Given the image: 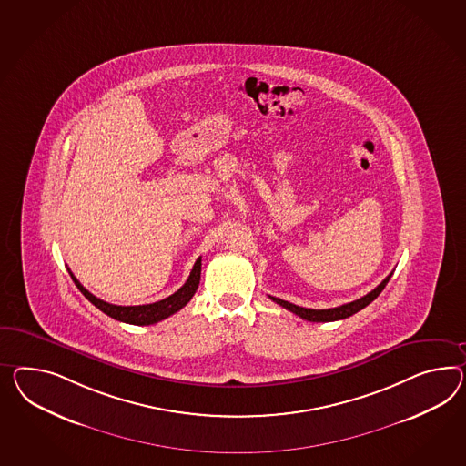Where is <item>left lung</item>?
<instances>
[{
    "label": "left lung",
    "instance_id": "left-lung-1",
    "mask_svg": "<svg viewBox=\"0 0 466 466\" xmlns=\"http://www.w3.org/2000/svg\"><path fill=\"white\" fill-rule=\"evenodd\" d=\"M390 277H392V274L387 275V277L383 279L382 282H380L379 286L375 287L371 292H369L367 296L357 299V300H353V302L343 304V306L331 308V309H308V308H300V306H296V304H292V302H287V300H282V299L272 298V296H268V298L272 299V300L277 302V304H280L282 308H286L287 310L294 312V314L299 316V318L306 319V321H339V319H346V318H350V316L357 314L359 310L363 309V308H367V306L370 304L371 300H375V299L379 298V296H380V292H382L383 289H385V286H387V282L390 280Z\"/></svg>",
    "mask_w": 466,
    "mask_h": 466
}]
</instances>
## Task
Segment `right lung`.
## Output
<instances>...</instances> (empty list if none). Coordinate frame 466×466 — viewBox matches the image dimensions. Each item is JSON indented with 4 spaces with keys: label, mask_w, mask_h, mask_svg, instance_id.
<instances>
[{
    "label": "right lung",
    "mask_w": 466,
    "mask_h": 466,
    "mask_svg": "<svg viewBox=\"0 0 466 466\" xmlns=\"http://www.w3.org/2000/svg\"><path fill=\"white\" fill-rule=\"evenodd\" d=\"M72 280L77 286V289L84 294V298L87 299L91 304H95L96 308L103 310L109 318L116 319V321L128 322V324H137V326H148V324H156V322L166 319L168 316H172L174 312L182 309L192 296L196 294L199 280H201V257L196 260L192 267L191 275L186 280V284L180 287L177 292H174L172 296L162 299L154 304H144V306H116V304H109L106 300L93 296L87 289L81 286V282L74 277L71 270Z\"/></svg>",
    "instance_id": "1"
}]
</instances>
